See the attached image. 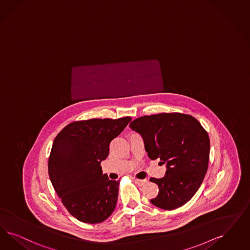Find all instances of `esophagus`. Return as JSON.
Returning a JSON list of instances; mask_svg holds the SVG:
<instances>
[{
  "label": "esophagus",
  "instance_id": "esophagus-1",
  "mask_svg": "<svg viewBox=\"0 0 250 250\" xmlns=\"http://www.w3.org/2000/svg\"><path fill=\"white\" fill-rule=\"evenodd\" d=\"M134 181H135V183H136L137 185H138L139 187H142V186H144L145 184H146L147 180H146V179H135Z\"/></svg>",
  "mask_w": 250,
  "mask_h": 250
}]
</instances>
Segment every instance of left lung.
Returning a JSON list of instances; mask_svg holds the SVG:
<instances>
[{
  "instance_id": "1",
  "label": "left lung",
  "mask_w": 250,
  "mask_h": 250,
  "mask_svg": "<svg viewBox=\"0 0 250 250\" xmlns=\"http://www.w3.org/2000/svg\"><path fill=\"white\" fill-rule=\"evenodd\" d=\"M129 127L144 141L147 156L160 159L167 170L163 178H150L159 194L150 202L171 210L185 205L196 194L205 177L209 159V138L193 116L179 112L145 115Z\"/></svg>"
}]
</instances>
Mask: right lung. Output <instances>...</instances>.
Instances as JSON below:
<instances>
[{"label": "right lung", "instance_id": "1", "mask_svg": "<svg viewBox=\"0 0 250 250\" xmlns=\"http://www.w3.org/2000/svg\"><path fill=\"white\" fill-rule=\"evenodd\" d=\"M130 121L129 116L77 121L54 139L49 176L62 203L78 221L100 224L114 210L120 182L104 174L101 164L108 157L111 141Z\"/></svg>", "mask_w": 250, "mask_h": 250}]
</instances>
